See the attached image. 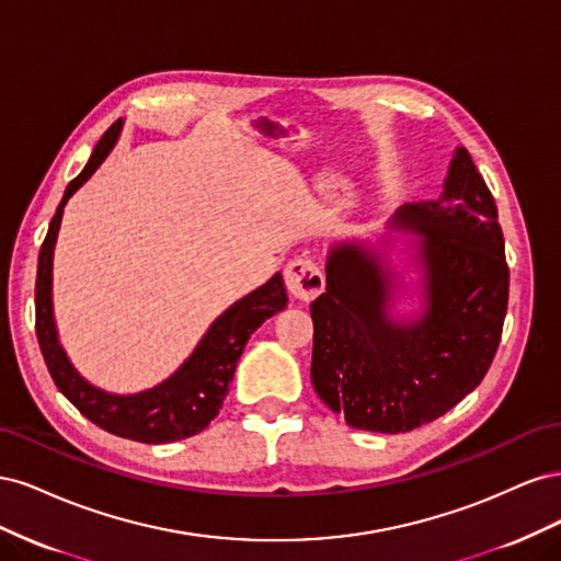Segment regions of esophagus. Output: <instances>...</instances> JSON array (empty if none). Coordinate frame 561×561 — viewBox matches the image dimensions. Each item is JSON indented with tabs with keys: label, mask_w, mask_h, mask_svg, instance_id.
<instances>
[{
	"label": "esophagus",
	"mask_w": 561,
	"mask_h": 561,
	"mask_svg": "<svg viewBox=\"0 0 561 561\" xmlns=\"http://www.w3.org/2000/svg\"><path fill=\"white\" fill-rule=\"evenodd\" d=\"M285 285L297 299L309 301L325 290V276L311 257H297L285 268Z\"/></svg>",
	"instance_id": "1"
}]
</instances>
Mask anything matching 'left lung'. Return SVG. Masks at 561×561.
I'll return each instance as SVG.
<instances>
[{"mask_svg":"<svg viewBox=\"0 0 561 561\" xmlns=\"http://www.w3.org/2000/svg\"><path fill=\"white\" fill-rule=\"evenodd\" d=\"M396 227L423 233V316L404 325L388 316L390 274L353 243L332 250L328 290L311 304L316 393L348 426L390 435L447 414L480 386L511 287L496 201L466 147L445 192L404 206Z\"/></svg>","mask_w":561,"mask_h":561,"instance_id":"obj_1","label":"left lung"}]
</instances>
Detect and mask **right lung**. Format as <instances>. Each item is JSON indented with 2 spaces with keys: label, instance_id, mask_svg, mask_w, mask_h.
<instances>
[{
  "label": "right lung",
  "instance_id": "right-lung-1",
  "mask_svg": "<svg viewBox=\"0 0 561 561\" xmlns=\"http://www.w3.org/2000/svg\"><path fill=\"white\" fill-rule=\"evenodd\" d=\"M118 130H122V122H114L105 130L89 163L67 184L60 206L54 219H50L37 264L35 328L50 379L56 381L60 393L83 416L112 435L145 445H163L192 437L203 428H208V423L222 410V402L231 388L236 363H239L250 334L266 318L285 309L287 293L283 276L276 274L257 290L236 301L231 309H227L213 322L196 351L190 355V360L171 379H165L157 388L145 390V393L112 396L83 381L58 344L54 309H50V266H54V245L65 203L95 173V168L105 161L118 138Z\"/></svg>",
  "mask_w": 561,
  "mask_h": 561
}]
</instances>
